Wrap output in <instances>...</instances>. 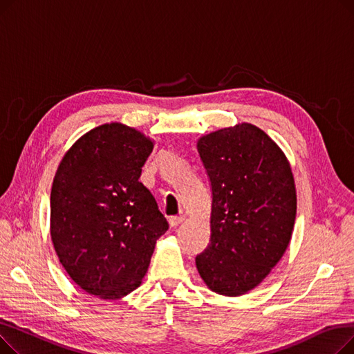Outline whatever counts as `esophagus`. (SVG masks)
<instances>
[{
  "instance_id": "1",
  "label": "esophagus",
  "mask_w": 354,
  "mask_h": 354,
  "mask_svg": "<svg viewBox=\"0 0 354 354\" xmlns=\"http://www.w3.org/2000/svg\"><path fill=\"white\" fill-rule=\"evenodd\" d=\"M185 221V215H175V216H171L169 218V224L171 227H178L179 224H182V222Z\"/></svg>"
}]
</instances>
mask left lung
Wrapping results in <instances>:
<instances>
[{"label":"left lung","mask_w":354,"mask_h":354,"mask_svg":"<svg viewBox=\"0 0 354 354\" xmlns=\"http://www.w3.org/2000/svg\"><path fill=\"white\" fill-rule=\"evenodd\" d=\"M211 182V239L195 263L221 295H241L270 274L286 252L297 212L290 163L277 143L250 123L198 140Z\"/></svg>","instance_id":"obj_1"}]
</instances>
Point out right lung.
Instances as JSON below:
<instances>
[{
	"mask_svg": "<svg viewBox=\"0 0 354 354\" xmlns=\"http://www.w3.org/2000/svg\"><path fill=\"white\" fill-rule=\"evenodd\" d=\"M153 142L136 129L106 123L74 143L55 172L50 232L71 280L103 300L136 290L156 239L169 225L139 182Z\"/></svg>",
	"mask_w": 354,
	"mask_h": 354,
	"instance_id": "1",
	"label": "right lung"
}]
</instances>
